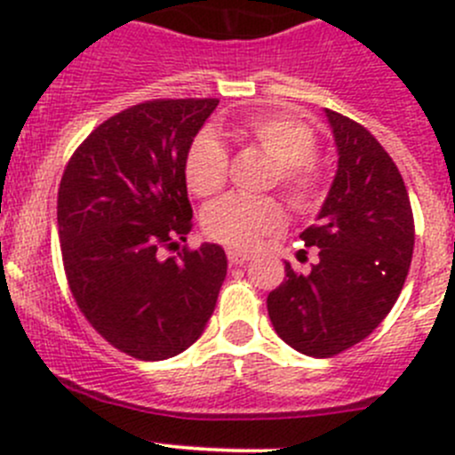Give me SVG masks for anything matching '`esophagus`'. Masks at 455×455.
Here are the masks:
<instances>
[{
  "label": "esophagus",
  "instance_id": "obj_1",
  "mask_svg": "<svg viewBox=\"0 0 455 455\" xmlns=\"http://www.w3.org/2000/svg\"><path fill=\"white\" fill-rule=\"evenodd\" d=\"M228 261H231L233 266H242V264H246V261L251 259V253H244V251H228Z\"/></svg>",
  "mask_w": 455,
  "mask_h": 455
}]
</instances>
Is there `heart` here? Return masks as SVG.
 <instances>
[{
    "label": "heart",
    "mask_w": 455,
    "mask_h": 455,
    "mask_svg": "<svg viewBox=\"0 0 455 455\" xmlns=\"http://www.w3.org/2000/svg\"><path fill=\"white\" fill-rule=\"evenodd\" d=\"M242 139L255 142L275 160L270 182L282 187L299 211H310L321 200V173L315 163L316 139L304 123L277 114L249 118L237 130ZM228 154L213 134L196 136L185 158L187 187L198 198L218 194L227 182ZM286 222L283 206L273 196L231 194L211 202L202 213V231L218 244L235 251L253 249L264 235L279 231Z\"/></svg>",
    "instance_id": "heart-1"
}]
</instances>
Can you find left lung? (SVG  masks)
Returning a JSON list of instances; mask_svg holds the SVG:
<instances>
[{
	"mask_svg": "<svg viewBox=\"0 0 455 455\" xmlns=\"http://www.w3.org/2000/svg\"><path fill=\"white\" fill-rule=\"evenodd\" d=\"M339 163L316 224L301 233L319 249L308 275L286 261V277L266 299L275 332L297 352L334 356L387 316L414 253V215L396 164L352 118L325 109Z\"/></svg>",
	"mask_w": 455,
	"mask_h": 455,
	"instance_id": "1",
	"label": "left lung"
}]
</instances>
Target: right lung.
<instances>
[{"mask_svg":"<svg viewBox=\"0 0 455 455\" xmlns=\"http://www.w3.org/2000/svg\"><path fill=\"white\" fill-rule=\"evenodd\" d=\"M218 103L147 100L108 118L59 185V240L76 306L134 359H172L198 341L227 277L218 244L163 255L191 231L185 158Z\"/></svg>","mask_w":455,"mask_h":455,"instance_id":"right-lung-1","label":"right lung"}]
</instances>
